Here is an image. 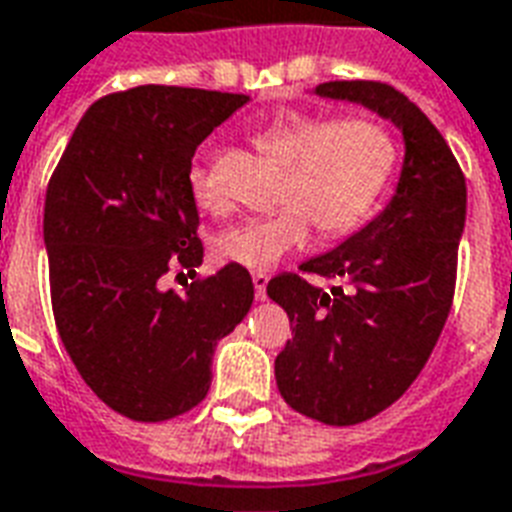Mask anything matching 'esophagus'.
Returning a JSON list of instances; mask_svg holds the SVG:
<instances>
[{
    "instance_id": "esophagus-1",
    "label": "esophagus",
    "mask_w": 512,
    "mask_h": 512,
    "mask_svg": "<svg viewBox=\"0 0 512 512\" xmlns=\"http://www.w3.org/2000/svg\"><path fill=\"white\" fill-rule=\"evenodd\" d=\"M252 285H255V295L263 301L266 298V287H268V274H263V271H257V274H252Z\"/></svg>"
}]
</instances>
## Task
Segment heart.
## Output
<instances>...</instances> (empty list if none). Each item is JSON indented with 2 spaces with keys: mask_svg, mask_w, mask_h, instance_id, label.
<instances>
[{
  "mask_svg": "<svg viewBox=\"0 0 512 512\" xmlns=\"http://www.w3.org/2000/svg\"><path fill=\"white\" fill-rule=\"evenodd\" d=\"M257 149L285 162L282 203L271 214L241 219L214 238V255L230 266L268 271L312 236H344L372 211L396 165V140L374 119H339L276 113L252 130ZM192 198L219 208L203 168L189 173Z\"/></svg>",
  "mask_w": 512,
  "mask_h": 512,
  "instance_id": "heart-1",
  "label": "heart"
}]
</instances>
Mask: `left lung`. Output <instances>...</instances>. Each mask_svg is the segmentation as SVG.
<instances>
[{"instance_id":"1","label":"left lung","mask_w":512,"mask_h":512,"mask_svg":"<svg viewBox=\"0 0 512 512\" xmlns=\"http://www.w3.org/2000/svg\"><path fill=\"white\" fill-rule=\"evenodd\" d=\"M312 94L363 105L404 140L388 206L301 266L342 285L323 290L298 274L268 282L293 325L274 363L282 399L306 418L352 426L401 399L429 361L453 301L467 184L437 127L388 83L331 81Z\"/></svg>"}]
</instances>
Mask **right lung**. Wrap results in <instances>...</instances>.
Here are the masks:
<instances>
[{"mask_svg":"<svg viewBox=\"0 0 512 512\" xmlns=\"http://www.w3.org/2000/svg\"><path fill=\"white\" fill-rule=\"evenodd\" d=\"M246 94L135 86L83 113L45 195L43 241L64 350L86 385L132 420L176 418L206 399L222 336L252 306L241 266L184 293L160 279L203 263L189 189L200 143Z\"/></svg>","mask_w":512,"mask_h":512,"instance_id":"add662e5","label":"right lung"}]
</instances>
